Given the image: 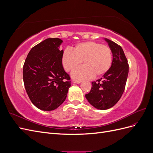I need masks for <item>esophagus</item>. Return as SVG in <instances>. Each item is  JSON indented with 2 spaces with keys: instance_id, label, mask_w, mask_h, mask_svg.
<instances>
[{
  "instance_id": "obj_1",
  "label": "esophagus",
  "mask_w": 153,
  "mask_h": 153,
  "mask_svg": "<svg viewBox=\"0 0 153 153\" xmlns=\"http://www.w3.org/2000/svg\"><path fill=\"white\" fill-rule=\"evenodd\" d=\"M72 82L73 83H75V84H80V81H79V80H73Z\"/></svg>"
}]
</instances>
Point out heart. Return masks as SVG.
Listing matches in <instances>:
<instances>
[{
  "instance_id": "obj_1",
  "label": "heart",
  "mask_w": 153,
  "mask_h": 153,
  "mask_svg": "<svg viewBox=\"0 0 153 153\" xmlns=\"http://www.w3.org/2000/svg\"><path fill=\"white\" fill-rule=\"evenodd\" d=\"M112 61V53L106 45L94 41H86L76 45L73 52L68 49L64 51L62 64L68 71H72L84 62V67L72 73L75 79L82 80L93 77H100L107 72Z\"/></svg>"
}]
</instances>
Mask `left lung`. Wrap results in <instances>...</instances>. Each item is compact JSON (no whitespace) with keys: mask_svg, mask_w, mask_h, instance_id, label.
Wrapping results in <instances>:
<instances>
[{"mask_svg":"<svg viewBox=\"0 0 153 153\" xmlns=\"http://www.w3.org/2000/svg\"><path fill=\"white\" fill-rule=\"evenodd\" d=\"M112 50L113 60L109 70L101 79L92 82V87L85 98L94 107L106 110L116 104L123 95L129 71L128 60L121 47L105 39Z\"/></svg>","mask_w":153,"mask_h":153,"instance_id":"obj_1","label":"left lung"}]
</instances>
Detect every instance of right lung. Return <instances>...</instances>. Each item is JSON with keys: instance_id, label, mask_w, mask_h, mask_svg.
Returning a JSON list of instances; mask_svg holds the SVG:
<instances>
[{"instance_id": "obj_1", "label": "right lung", "mask_w": 153, "mask_h": 153, "mask_svg": "<svg viewBox=\"0 0 153 153\" xmlns=\"http://www.w3.org/2000/svg\"><path fill=\"white\" fill-rule=\"evenodd\" d=\"M62 40L48 38L32 47L23 68V79L30 101L37 108L53 110L65 101L71 78L64 71L59 50Z\"/></svg>"}]
</instances>
